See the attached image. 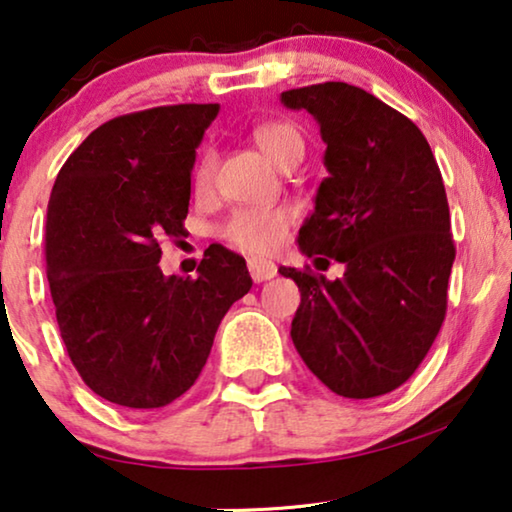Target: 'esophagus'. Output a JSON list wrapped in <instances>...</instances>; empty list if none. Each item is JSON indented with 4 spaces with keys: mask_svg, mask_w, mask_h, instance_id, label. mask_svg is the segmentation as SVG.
Instances as JSON below:
<instances>
[{
    "mask_svg": "<svg viewBox=\"0 0 512 512\" xmlns=\"http://www.w3.org/2000/svg\"><path fill=\"white\" fill-rule=\"evenodd\" d=\"M249 272L251 279H254L256 284H261L277 275V265L272 261H263V258H249Z\"/></svg>",
    "mask_w": 512,
    "mask_h": 512,
    "instance_id": "esophagus-1",
    "label": "esophagus"
}]
</instances>
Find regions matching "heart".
I'll return each mask as SVG.
<instances>
[{
    "label": "heart",
    "mask_w": 512,
    "mask_h": 512,
    "mask_svg": "<svg viewBox=\"0 0 512 512\" xmlns=\"http://www.w3.org/2000/svg\"><path fill=\"white\" fill-rule=\"evenodd\" d=\"M254 142L272 165L282 167L291 158H303L305 139L296 123L270 121L254 130ZM214 153L205 151L193 170L195 188H207L214 174ZM293 226V212L289 207L272 209H237L223 221L221 237L235 249L247 254H270L286 240Z\"/></svg>",
    "instance_id": "b5f03b06"
}]
</instances>
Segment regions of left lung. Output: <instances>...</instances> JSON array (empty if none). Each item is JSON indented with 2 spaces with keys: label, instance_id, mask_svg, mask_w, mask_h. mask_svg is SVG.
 <instances>
[{
  "label": "left lung",
  "instance_id": "8db88e82",
  "mask_svg": "<svg viewBox=\"0 0 512 512\" xmlns=\"http://www.w3.org/2000/svg\"><path fill=\"white\" fill-rule=\"evenodd\" d=\"M282 102L310 111L326 144L328 177L298 247L345 263L333 282L279 268L300 289L291 340L338 396L389 394L429 354L447 310L454 242L438 163L422 130L363 88L326 81Z\"/></svg>",
  "mask_w": 512,
  "mask_h": 512
}]
</instances>
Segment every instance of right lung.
I'll list each match as a JSON object with an SVG mask.
<instances>
[{
  "label": "right lung",
  "mask_w": 512,
  "mask_h": 512,
  "mask_svg": "<svg viewBox=\"0 0 512 512\" xmlns=\"http://www.w3.org/2000/svg\"><path fill=\"white\" fill-rule=\"evenodd\" d=\"M219 104H172L111 118L55 179L46 275L60 335L104 401L153 410L186 394L216 328L251 289L242 256L209 247L198 277H165L163 237L184 235L191 170Z\"/></svg>",
  "instance_id": "add662e5"
}]
</instances>
